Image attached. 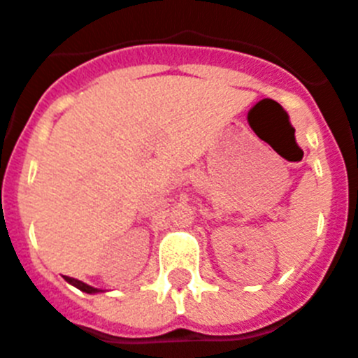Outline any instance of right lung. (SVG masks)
Listing matches in <instances>:
<instances>
[{
	"label": "right lung",
	"instance_id": "obj_1",
	"mask_svg": "<svg viewBox=\"0 0 358 358\" xmlns=\"http://www.w3.org/2000/svg\"><path fill=\"white\" fill-rule=\"evenodd\" d=\"M64 279H66V281H68V282H70L71 287L79 288V290H81V292H87V294H99V292H103V290H99V288L90 287V285H87V282L79 281V279H73V277L64 275Z\"/></svg>",
	"mask_w": 358,
	"mask_h": 358
}]
</instances>
